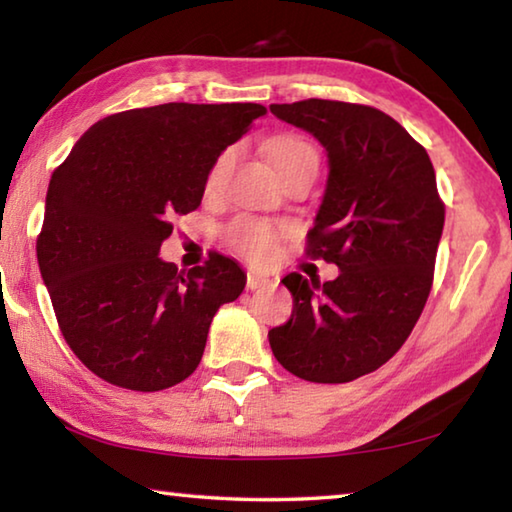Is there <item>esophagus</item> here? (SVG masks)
Segmentation results:
<instances>
[{
	"label": "esophagus",
	"mask_w": 512,
	"mask_h": 512,
	"mask_svg": "<svg viewBox=\"0 0 512 512\" xmlns=\"http://www.w3.org/2000/svg\"><path fill=\"white\" fill-rule=\"evenodd\" d=\"M273 280L264 273H257V271H248V277H246V287L250 291L255 289H264V287H271Z\"/></svg>",
	"instance_id": "obj_1"
}]
</instances>
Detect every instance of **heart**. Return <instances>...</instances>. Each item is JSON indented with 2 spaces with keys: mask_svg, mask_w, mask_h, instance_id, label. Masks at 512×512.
I'll list each match as a JSON object with an SVG mask.
<instances>
[{
  "mask_svg": "<svg viewBox=\"0 0 512 512\" xmlns=\"http://www.w3.org/2000/svg\"><path fill=\"white\" fill-rule=\"evenodd\" d=\"M235 158V149H225L216 155L205 176L207 194L221 192V187L225 185V180H228L232 167H235ZM271 162L277 173H280L282 169L293 167V164L300 162L318 164V155L314 151V146L302 140V137L287 135L273 144ZM223 237L232 250H237L239 255H244L250 262H266V259L275 253L277 241L282 237V230L268 221L253 219V216H237L235 221L225 225Z\"/></svg>",
  "mask_w": 512,
  "mask_h": 512,
  "instance_id": "1",
  "label": "heart"
}]
</instances>
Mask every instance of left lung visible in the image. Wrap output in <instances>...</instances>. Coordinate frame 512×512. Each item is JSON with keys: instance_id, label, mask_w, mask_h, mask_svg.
<instances>
[{"instance_id": "left-lung-1", "label": "left lung", "mask_w": 512, "mask_h": 512, "mask_svg": "<svg viewBox=\"0 0 512 512\" xmlns=\"http://www.w3.org/2000/svg\"><path fill=\"white\" fill-rule=\"evenodd\" d=\"M271 112L325 146L329 176L307 255L341 273L284 277L293 311L268 341L296 377L345 384L384 366L418 323L445 203L424 146L386 112L327 99L273 103Z\"/></svg>"}]
</instances>
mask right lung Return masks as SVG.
I'll return each mask as SVG.
<instances>
[{"instance_id": "obj_1", "label": "right lung", "mask_w": 512, "mask_h": 512, "mask_svg": "<svg viewBox=\"0 0 512 512\" xmlns=\"http://www.w3.org/2000/svg\"><path fill=\"white\" fill-rule=\"evenodd\" d=\"M259 103H162L103 117L47 189L38 264L72 352L108 384L153 393L201 363L216 311L246 275L219 253L187 275L162 262L173 216L201 205L216 155Z\"/></svg>"}]
</instances>
